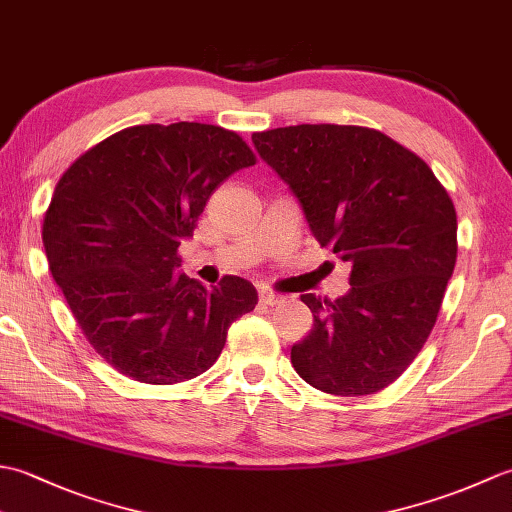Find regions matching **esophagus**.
Segmentation results:
<instances>
[{"mask_svg": "<svg viewBox=\"0 0 512 512\" xmlns=\"http://www.w3.org/2000/svg\"><path fill=\"white\" fill-rule=\"evenodd\" d=\"M279 301H281V297L275 295L273 290H262V292H259V303H264V306H277Z\"/></svg>", "mask_w": 512, "mask_h": 512, "instance_id": "esophagus-1", "label": "esophagus"}]
</instances>
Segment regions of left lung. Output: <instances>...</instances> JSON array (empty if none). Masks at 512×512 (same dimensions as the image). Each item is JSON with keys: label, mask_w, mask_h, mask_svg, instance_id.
Segmentation results:
<instances>
[{"label": "left lung", "mask_w": 512, "mask_h": 512, "mask_svg": "<svg viewBox=\"0 0 512 512\" xmlns=\"http://www.w3.org/2000/svg\"><path fill=\"white\" fill-rule=\"evenodd\" d=\"M253 143L317 242L352 264L347 295H301L314 325L292 345V367L325 394H376L436 325L458 257L453 200L427 162L369 127H277Z\"/></svg>", "instance_id": "1"}]
</instances>
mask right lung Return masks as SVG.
I'll use <instances>...</instances> for the list:
<instances>
[{
	"instance_id": "1",
	"label": "right lung",
	"mask_w": 512,
	"mask_h": 512,
	"mask_svg": "<svg viewBox=\"0 0 512 512\" xmlns=\"http://www.w3.org/2000/svg\"><path fill=\"white\" fill-rule=\"evenodd\" d=\"M255 162L235 132L182 121L116 132L59 178L41 231L50 273L116 372L149 385L200 376L257 306L242 277L204 288L173 273L211 193Z\"/></svg>"
}]
</instances>
